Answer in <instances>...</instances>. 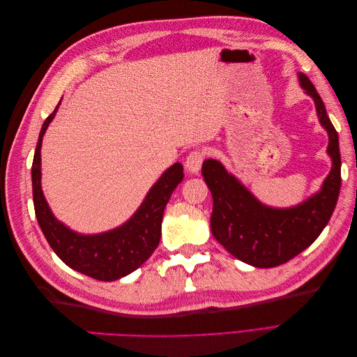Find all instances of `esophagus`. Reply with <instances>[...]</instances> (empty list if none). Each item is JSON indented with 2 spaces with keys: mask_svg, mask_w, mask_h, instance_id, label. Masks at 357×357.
<instances>
[{
  "mask_svg": "<svg viewBox=\"0 0 357 357\" xmlns=\"http://www.w3.org/2000/svg\"><path fill=\"white\" fill-rule=\"evenodd\" d=\"M204 159H205V153L202 152V150H199V149L193 150V152H190L186 158V169L189 172H192V174H198Z\"/></svg>",
  "mask_w": 357,
  "mask_h": 357,
  "instance_id": "esophagus-1",
  "label": "esophagus"
}]
</instances>
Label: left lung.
Here are the masks:
<instances>
[{"mask_svg":"<svg viewBox=\"0 0 357 357\" xmlns=\"http://www.w3.org/2000/svg\"><path fill=\"white\" fill-rule=\"evenodd\" d=\"M301 86L316 102L320 123L329 134L328 153L332 169L321 190L298 207L269 208L225 171L220 162L204 160L202 176L213 195L211 232L226 250L257 268L286 264L314 243L325 229L341 189V155L338 132L329 121L314 84L299 74Z\"/></svg>","mask_w":357,"mask_h":357,"instance_id":"obj_1","label":"left lung"}]
</instances>
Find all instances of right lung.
<instances>
[{
  "instance_id": "add662e5",
  "label": "right lung",
  "mask_w": 357,
  "mask_h": 357,
  "mask_svg": "<svg viewBox=\"0 0 357 357\" xmlns=\"http://www.w3.org/2000/svg\"><path fill=\"white\" fill-rule=\"evenodd\" d=\"M56 110L58 105L41 126L32 160V197L37 220L47 243L62 262L95 280L113 282L135 271L156 250L167 202L185 177L183 165L174 164L162 174L142 207L121 228L91 236L75 234L53 218L40 185L41 139Z\"/></svg>"
}]
</instances>
